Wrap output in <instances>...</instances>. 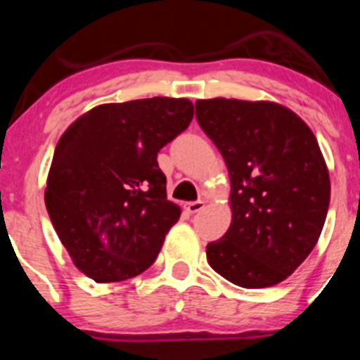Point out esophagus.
Segmentation results:
<instances>
[{
	"label": "esophagus",
	"instance_id": "esophagus-1",
	"mask_svg": "<svg viewBox=\"0 0 360 360\" xmlns=\"http://www.w3.org/2000/svg\"><path fill=\"white\" fill-rule=\"evenodd\" d=\"M203 205H205V203H203L202 200L190 202V203H186V210L190 214H197V212H200V210L203 209Z\"/></svg>",
	"mask_w": 360,
	"mask_h": 360
}]
</instances>
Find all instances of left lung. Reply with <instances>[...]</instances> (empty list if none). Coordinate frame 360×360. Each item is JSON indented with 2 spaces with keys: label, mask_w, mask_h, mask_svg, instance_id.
Listing matches in <instances>:
<instances>
[{
  "label": "left lung",
  "mask_w": 360,
  "mask_h": 360,
  "mask_svg": "<svg viewBox=\"0 0 360 360\" xmlns=\"http://www.w3.org/2000/svg\"><path fill=\"white\" fill-rule=\"evenodd\" d=\"M197 122L226 162L231 224L207 261L231 284L270 288L307 259L321 237L331 183L310 127L268 101H197Z\"/></svg>",
  "instance_id": "1"
}]
</instances>
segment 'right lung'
Returning a JSON list of instances; mask_svg holds the SVG:
<instances>
[{"instance_id": "add662e5", "label": "right lung", "mask_w": 360, "mask_h": 360, "mask_svg": "<svg viewBox=\"0 0 360 360\" xmlns=\"http://www.w3.org/2000/svg\"><path fill=\"white\" fill-rule=\"evenodd\" d=\"M191 118L188 99L153 97L94 108L63 134L45 203L60 242L86 277L127 281L155 263L181 216L167 200L157 155Z\"/></svg>"}]
</instances>
